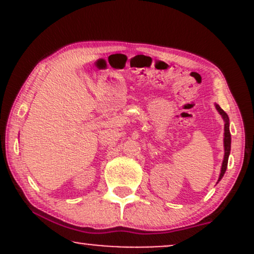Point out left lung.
I'll list each match as a JSON object with an SVG mask.
<instances>
[{
  "mask_svg": "<svg viewBox=\"0 0 254 254\" xmlns=\"http://www.w3.org/2000/svg\"><path fill=\"white\" fill-rule=\"evenodd\" d=\"M216 109L218 112H220V115L222 116L223 121H224V159L222 162V168H221L220 178H218V180H221L222 179L224 172H226V170H227V165H228V157H229V153H230V132H229L228 116H227V113L224 112V111L221 109L218 105H216Z\"/></svg>",
  "mask_w": 254,
  "mask_h": 254,
  "instance_id": "left-lung-1",
  "label": "left lung"
}]
</instances>
